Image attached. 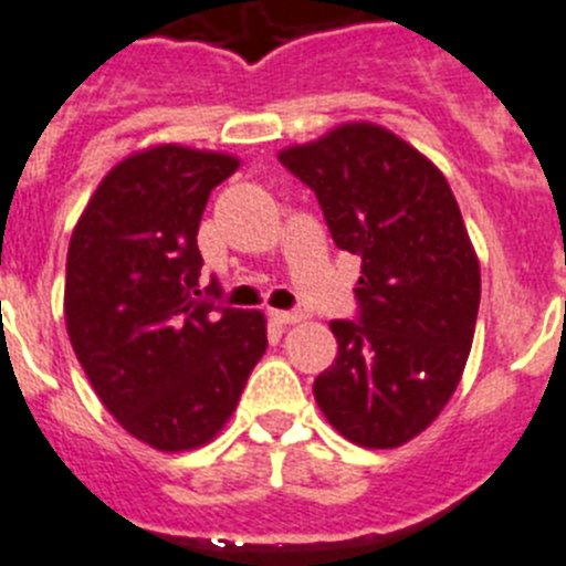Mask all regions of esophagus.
Instances as JSON below:
<instances>
[{
    "mask_svg": "<svg viewBox=\"0 0 566 566\" xmlns=\"http://www.w3.org/2000/svg\"><path fill=\"white\" fill-rule=\"evenodd\" d=\"M273 318H276L279 324H298V321H304V313L302 310H276Z\"/></svg>",
    "mask_w": 566,
    "mask_h": 566,
    "instance_id": "1",
    "label": "esophagus"
}]
</instances>
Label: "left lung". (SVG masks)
<instances>
[{
  "mask_svg": "<svg viewBox=\"0 0 566 566\" xmlns=\"http://www.w3.org/2000/svg\"><path fill=\"white\" fill-rule=\"evenodd\" d=\"M279 160L318 197L333 242L358 253V321H333L338 355L313 395L364 448L426 431L454 395L480 310V259L429 157L375 124L335 126Z\"/></svg>",
  "mask_w": 566,
  "mask_h": 566,
  "instance_id": "1",
  "label": "left lung"
}]
</instances>
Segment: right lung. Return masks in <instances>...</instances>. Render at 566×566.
I'll list each match as a JSON object with an SVG mask.
<instances>
[{
	"label": "right lung",
	"instance_id": "right-lung-1",
	"mask_svg": "<svg viewBox=\"0 0 566 566\" xmlns=\"http://www.w3.org/2000/svg\"><path fill=\"white\" fill-rule=\"evenodd\" d=\"M237 169L222 151H135L101 180L70 239L64 321L75 358L109 415L157 451L220 434L268 349L259 310L200 298L202 211Z\"/></svg>",
	"mask_w": 566,
	"mask_h": 566
}]
</instances>
